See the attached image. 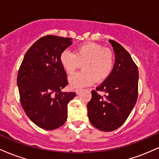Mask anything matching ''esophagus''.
Segmentation results:
<instances>
[{
    "label": "esophagus",
    "mask_w": 159,
    "mask_h": 159,
    "mask_svg": "<svg viewBox=\"0 0 159 159\" xmlns=\"http://www.w3.org/2000/svg\"><path fill=\"white\" fill-rule=\"evenodd\" d=\"M75 91L76 94L78 95V94L80 93V92H81V90H80V89H77V90H75Z\"/></svg>",
    "instance_id": "esophagus-1"
}]
</instances>
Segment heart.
Returning <instances> with one entry per match:
<instances>
[{
    "instance_id": "heart-1",
    "label": "heart",
    "mask_w": 159,
    "mask_h": 159,
    "mask_svg": "<svg viewBox=\"0 0 159 159\" xmlns=\"http://www.w3.org/2000/svg\"><path fill=\"white\" fill-rule=\"evenodd\" d=\"M61 64L72 75L78 69L84 71L69 78V84L73 88L91 85L95 81L101 82L109 77L114 66L112 51L96 43H86L78 45L75 53L64 51L60 56Z\"/></svg>"
}]
</instances>
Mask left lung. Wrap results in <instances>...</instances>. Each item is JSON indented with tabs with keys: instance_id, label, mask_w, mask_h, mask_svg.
Segmentation results:
<instances>
[{
	"instance_id": "obj_1",
	"label": "left lung",
	"mask_w": 159,
	"mask_h": 159,
	"mask_svg": "<svg viewBox=\"0 0 159 159\" xmlns=\"http://www.w3.org/2000/svg\"><path fill=\"white\" fill-rule=\"evenodd\" d=\"M115 63L109 77L92 90L87 104L88 117L92 125L104 132H111L125 123L132 112L138 96V69L132 57L114 40ZM98 92H103L101 96Z\"/></svg>"
}]
</instances>
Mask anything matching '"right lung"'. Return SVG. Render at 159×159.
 Listing matches in <instances>:
<instances>
[{
  "label": "right lung",
  "mask_w": 159,
  "mask_h": 159,
  "mask_svg": "<svg viewBox=\"0 0 159 159\" xmlns=\"http://www.w3.org/2000/svg\"><path fill=\"white\" fill-rule=\"evenodd\" d=\"M72 43L71 38L43 36L28 49L20 66V102L30 120L45 130L65 123L67 105L76 96L75 92H61L68 81L60 56Z\"/></svg>",
  "instance_id": "1"
}]
</instances>
